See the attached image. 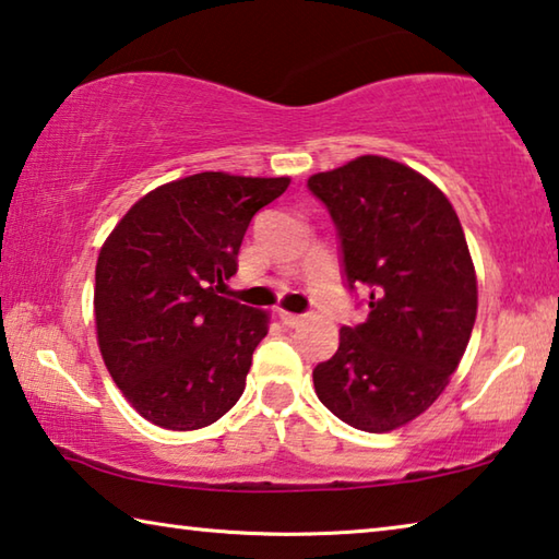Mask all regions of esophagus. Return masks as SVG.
Here are the masks:
<instances>
[{"label":"esophagus","instance_id":"34e87169","mask_svg":"<svg viewBox=\"0 0 559 559\" xmlns=\"http://www.w3.org/2000/svg\"><path fill=\"white\" fill-rule=\"evenodd\" d=\"M280 319H282V324H287V326H299L301 322H305V317L292 314V312H280Z\"/></svg>","mask_w":559,"mask_h":559}]
</instances>
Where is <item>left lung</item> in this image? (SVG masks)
Listing matches in <instances>:
<instances>
[{
    "instance_id": "left-lung-1",
    "label": "left lung",
    "mask_w": 559,
    "mask_h": 559,
    "mask_svg": "<svg viewBox=\"0 0 559 559\" xmlns=\"http://www.w3.org/2000/svg\"><path fill=\"white\" fill-rule=\"evenodd\" d=\"M307 188L334 219L346 287L369 292V317L317 364V396L359 431H393L441 396L471 340L478 285L461 219L431 180L381 155Z\"/></svg>"
}]
</instances>
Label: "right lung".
Wrapping results in <instances>:
<instances>
[{
  "mask_svg": "<svg viewBox=\"0 0 559 559\" xmlns=\"http://www.w3.org/2000/svg\"><path fill=\"white\" fill-rule=\"evenodd\" d=\"M289 178L198 173L143 195L100 247L96 334L116 386L168 431L215 424L245 391L267 314L217 289L258 210Z\"/></svg>",
  "mask_w": 559,
  "mask_h": 559,
  "instance_id": "right-lung-1",
  "label": "right lung"
}]
</instances>
